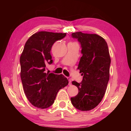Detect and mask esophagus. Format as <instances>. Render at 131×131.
Returning <instances> with one entry per match:
<instances>
[{"label":"esophagus","instance_id":"34e87169","mask_svg":"<svg viewBox=\"0 0 131 131\" xmlns=\"http://www.w3.org/2000/svg\"><path fill=\"white\" fill-rule=\"evenodd\" d=\"M68 80H69V85H71V83H72V81H71V79L70 77H68Z\"/></svg>","mask_w":131,"mask_h":131}]
</instances>
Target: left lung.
Instances as JSON below:
<instances>
[{
	"label": "left lung",
	"mask_w": 131,
	"mask_h": 131,
	"mask_svg": "<svg viewBox=\"0 0 131 131\" xmlns=\"http://www.w3.org/2000/svg\"><path fill=\"white\" fill-rule=\"evenodd\" d=\"M81 44V54L77 69L83 75L81 83L73 81L79 93L70 101L75 108L81 111L94 108L102 100L110 77L111 59L107 44L96 34H72Z\"/></svg>",
	"instance_id": "8db88e82"
}]
</instances>
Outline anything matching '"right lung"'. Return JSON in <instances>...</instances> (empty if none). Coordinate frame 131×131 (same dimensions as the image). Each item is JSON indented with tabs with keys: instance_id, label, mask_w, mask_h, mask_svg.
Masks as SVG:
<instances>
[{
	"instance_id": "add662e5",
	"label": "right lung",
	"mask_w": 131,
	"mask_h": 131,
	"mask_svg": "<svg viewBox=\"0 0 131 131\" xmlns=\"http://www.w3.org/2000/svg\"><path fill=\"white\" fill-rule=\"evenodd\" d=\"M66 35L41 31L32 35L24 46L20 57L21 79L26 97L37 108L51 106L59 90L69 83L62 74L45 72L46 65L52 63L50 51L53 44Z\"/></svg>"
}]
</instances>
